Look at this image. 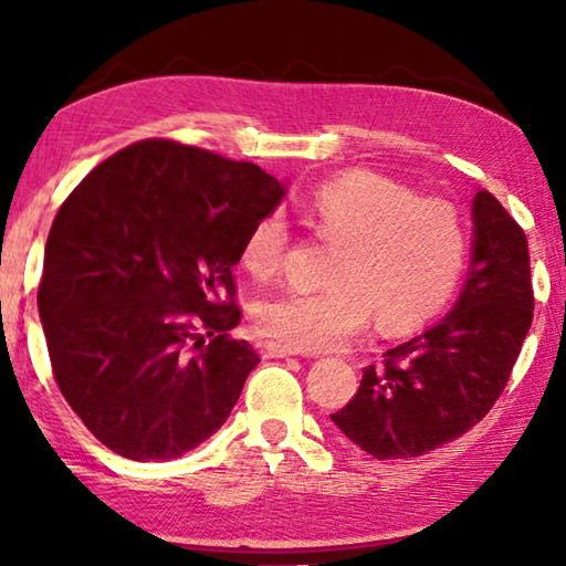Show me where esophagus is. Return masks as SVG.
I'll use <instances>...</instances> for the list:
<instances>
[{"mask_svg":"<svg viewBox=\"0 0 566 566\" xmlns=\"http://www.w3.org/2000/svg\"><path fill=\"white\" fill-rule=\"evenodd\" d=\"M294 349L292 347H284V344H276V342H270L264 344V357H272V359H284V357H294Z\"/></svg>","mask_w":566,"mask_h":566,"instance_id":"34e87169","label":"esophagus"}]
</instances>
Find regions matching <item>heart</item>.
<instances>
[{
    "label": "heart",
    "mask_w": 566,
    "mask_h": 566,
    "mask_svg": "<svg viewBox=\"0 0 566 566\" xmlns=\"http://www.w3.org/2000/svg\"><path fill=\"white\" fill-rule=\"evenodd\" d=\"M304 212L324 239L339 244L327 266L329 286L280 292L256 312L266 337L292 349H334L367 327L371 312L385 329L417 327L462 274L467 234L444 199H415L385 177L352 171L314 189ZM286 242L284 214H264L242 244L244 270L270 280Z\"/></svg>",
    "instance_id": "1"
}]
</instances>
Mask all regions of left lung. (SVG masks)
Instances as JSON below:
<instances>
[{"mask_svg":"<svg viewBox=\"0 0 566 566\" xmlns=\"http://www.w3.org/2000/svg\"><path fill=\"white\" fill-rule=\"evenodd\" d=\"M472 260L452 312L364 369L332 421L375 459L421 457L469 432L500 399L532 327L530 249L486 189L472 202Z\"/></svg>","mask_w":566,"mask_h":566,"instance_id":"obj_1","label":"left lung"}]
</instances>
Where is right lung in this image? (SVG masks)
<instances>
[{
	"label": "right lung",
	"mask_w": 566,
	"mask_h": 566,
	"mask_svg": "<svg viewBox=\"0 0 566 566\" xmlns=\"http://www.w3.org/2000/svg\"><path fill=\"white\" fill-rule=\"evenodd\" d=\"M284 195L249 161L147 139L66 197L36 306L56 385L112 452L165 462L224 424L260 364L229 339L232 266Z\"/></svg>",
	"instance_id": "add662e5"
}]
</instances>
